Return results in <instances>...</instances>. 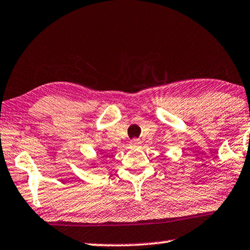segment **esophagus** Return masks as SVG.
<instances>
[{
	"label": "esophagus",
	"mask_w": 250,
	"mask_h": 250,
	"mask_svg": "<svg viewBox=\"0 0 250 250\" xmlns=\"http://www.w3.org/2000/svg\"><path fill=\"white\" fill-rule=\"evenodd\" d=\"M140 144V141H139V139H132L131 141H130V145H131V146H138V145Z\"/></svg>",
	"instance_id": "1"
}]
</instances>
